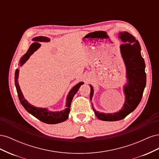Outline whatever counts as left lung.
Here are the masks:
<instances>
[{"label": "left lung", "mask_w": 159, "mask_h": 159, "mask_svg": "<svg viewBox=\"0 0 159 159\" xmlns=\"http://www.w3.org/2000/svg\"><path fill=\"white\" fill-rule=\"evenodd\" d=\"M119 37L125 43L121 44V52L127 68L128 84L124 87L126 100L121 110L114 113H102L95 111L98 119L102 121H115L124 119L136 109L143 97L146 86L145 64L141 54V46L137 40L129 32L119 34ZM90 99L93 89L91 86Z\"/></svg>", "instance_id": "8db88e82"}]
</instances>
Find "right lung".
Segmentation results:
<instances>
[{"label": "right lung", "instance_id": "obj_1", "mask_svg": "<svg viewBox=\"0 0 159 159\" xmlns=\"http://www.w3.org/2000/svg\"><path fill=\"white\" fill-rule=\"evenodd\" d=\"M33 40L35 42L32 43L30 45L29 49L28 50L27 52L23 56L20 60V65L22 66L26 62V61L29 58L30 55H32L34 52L36 51L40 46V44L38 42H48L50 41L49 38L45 36H38L33 38ZM18 70L16 69L15 71V76H14V81H15V85L17 91V93L19 100L22 105V106L27 111L28 113H30L33 116H34L38 119H39L42 122L46 123L47 124H57L61 122L65 121L68 118V115L70 111V105L72 99H73L74 95L78 92L80 86L84 84V82L81 81L71 89L70 93L67 97V103H66V109L61 111L57 112H52L48 111L46 109L37 108L32 106V105L28 103L27 101L24 98L23 95L21 92V90L19 87L18 83Z\"/></svg>", "mask_w": 159, "mask_h": 159}]
</instances>
